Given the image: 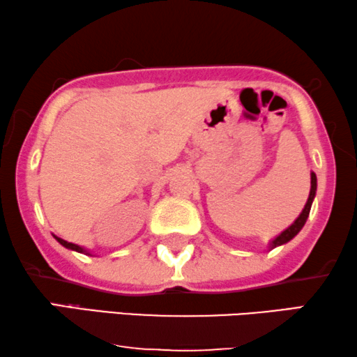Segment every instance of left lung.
Wrapping results in <instances>:
<instances>
[{
    "label": "left lung",
    "mask_w": 357,
    "mask_h": 357,
    "mask_svg": "<svg viewBox=\"0 0 357 357\" xmlns=\"http://www.w3.org/2000/svg\"><path fill=\"white\" fill-rule=\"evenodd\" d=\"M315 192H317V175L312 172L310 174V195H309V199H307L304 209H302V213L299 214V218H297L296 221L292 222L291 226L286 229V231H282L276 238H273V242L270 243V250H271V248H275V247L282 245V243H287V242L291 241V238H294L297 234L301 232V229L304 227L307 218H309V213H310V208H312V202H314V198H315Z\"/></svg>",
    "instance_id": "obj_1"
}]
</instances>
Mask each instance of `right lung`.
Returning a JSON list of instances; mask_svg holds the SVG:
<instances>
[{
	"label": "right lung",
	"mask_w": 357,
	"mask_h": 357,
	"mask_svg": "<svg viewBox=\"0 0 357 357\" xmlns=\"http://www.w3.org/2000/svg\"><path fill=\"white\" fill-rule=\"evenodd\" d=\"M56 238L58 242L61 243L63 247H66V248H70V250H75V252H79V253H84V255H91V252H87L86 248H82V247H79V245H76V243H71V242H66V241H63V238H60V237H56V236H53Z\"/></svg>",
	"instance_id": "add662e5"
}]
</instances>
